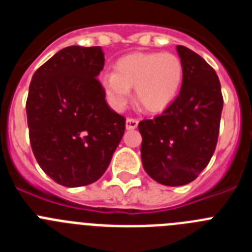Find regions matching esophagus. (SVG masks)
<instances>
[{
  "label": "esophagus",
  "instance_id": "esophagus-1",
  "mask_svg": "<svg viewBox=\"0 0 252 252\" xmlns=\"http://www.w3.org/2000/svg\"><path fill=\"white\" fill-rule=\"evenodd\" d=\"M137 125H139V121H137L136 119L128 117V119L126 120V128H127V130H133V128H136Z\"/></svg>",
  "mask_w": 252,
  "mask_h": 252
}]
</instances>
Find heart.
Instances as JSON below:
<instances>
[{"label": "heart", "mask_w": 252, "mask_h": 252, "mask_svg": "<svg viewBox=\"0 0 252 252\" xmlns=\"http://www.w3.org/2000/svg\"><path fill=\"white\" fill-rule=\"evenodd\" d=\"M183 63L173 53H133L115 64V72L99 77L107 102L122 110L135 88L136 99L146 111L159 112L174 101L183 82Z\"/></svg>", "instance_id": "b5f03b06"}]
</instances>
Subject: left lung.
<instances>
[{"label":"left lung","mask_w":252,"mask_h":252,"mask_svg":"<svg viewBox=\"0 0 252 252\" xmlns=\"http://www.w3.org/2000/svg\"><path fill=\"white\" fill-rule=\"evenodd\" d=\"M182 88L173 103L153 120H142L141 160L155 182L179 187L195 179L216 150L223 108L221 83L215 69L183 45Z\"/></svg>","instance_id":"left-lung-1"}]
</instances>
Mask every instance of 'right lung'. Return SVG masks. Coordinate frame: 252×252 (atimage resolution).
Instances as JSON below:
<instances>
[{
  "mask_svg": "<svg viewBox=\"0 0 252 252\" xmlns=\"http://www.w3.org/2000/svg\"><path fill=\"white\" fill-rule=\"evenodd\" d=\"M101 46H68L32 75L26 101L29 136L40 168L64 187L94 183L125 132L124 116L107 104L97 79Z\"/></svg>",
  "mask_w": 252,
  "mask_h": 252,
  "instance_id": "obj_1",
  "label": "right lung"
}]
</instances>
